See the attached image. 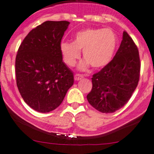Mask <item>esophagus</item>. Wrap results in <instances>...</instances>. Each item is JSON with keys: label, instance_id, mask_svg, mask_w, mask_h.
Here are the masks:
<instances>
[{"label": "esophagus", "instance_id": "1", "mask_svg": "<svg viewBox=\"0 0 154 154\" xmlns=\"http://www.w3.org/2000/svg\"><path fill=\"white\" fill-rule=\"evenodd\" d=\"M82 78H84V76L82 75V74H76L75 75H74V80H81Z\"/></svg>", "mask_w": 154, "mask_h": 154}]
</instances>
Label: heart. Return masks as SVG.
Segmentation results:
<instances>
[{
	"mask_svg": "<svg viewBox=\"0 0 154 154\" xmlns=\"http://www.w3.org/2000/svg\"><path fill=\"white\" fill-rule=\"evenodd\" d=\"M117 44V35L111 29L88 28L77 32L73 42H61L60 51L70 67H74L80 59L82 50L85 60L79 66L80 70H86L90 64L94 68H102L112 61Z\"/></svg>",
	"mask_w": 154,
	"mask_h": 154,
	"instance_id": "heart-1",
	"label": "heart"
}]
</instances>
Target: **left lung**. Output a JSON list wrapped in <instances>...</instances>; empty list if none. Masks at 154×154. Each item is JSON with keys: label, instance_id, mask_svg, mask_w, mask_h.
<instances>
[{"label": "left lung", "instance_id": "obj_1", "mask_svg": "<svg viewBox=\"0 0 154 154\" xmlns=\"http://www.w3.org/2000/svg\"><path fill=\"white\" fill-rule=\"evenodd\" d=\"M138 49L127 32L113 59L92 77L89 103L103 113H112L128 102L140 78Z\"/></svg>", "mask_w": 154, "mask_h": 154}]
</instances>
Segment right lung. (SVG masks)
<instances>
[{"label": "right lung", "instance_id": "1", "mask_svg": "<svg viewBox=\"0 0 154 154\" xmlns=\"http://www.w3.org/2000/svg\"><path fill=\"white\" fill-rule=\"evenodd\" d=\"M68 21H45L32 29L19 47L15 73L19 92L39 112L55 109L74 84V74L63 62L60 45Z\"/></svg>", "mask_w": 154, "mask_h": 154}]
</instances>
